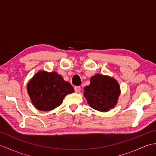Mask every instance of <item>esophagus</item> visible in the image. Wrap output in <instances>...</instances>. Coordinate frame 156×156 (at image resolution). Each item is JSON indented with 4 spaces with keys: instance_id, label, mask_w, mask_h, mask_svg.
Listing matches in <instances>:
<instances>
[{
    "instance_id": "obj_1",
    "label": "esophagus",
    "mask_w": 156,
    "mask_h": 156,
    "mask_svg": "<svg viewBox=\"0 0 156 156\" xmlns=\"http://www.w3.org/2000/svg\"><path fill=\"white\" fill-rule=\"evenodd\" d=\"M74 90H75V92H76V93H78V92H80L81 88H80V87H75Z\"/></svg>"
}]
</instances>
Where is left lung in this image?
Returning <instances> with one entry per match:
<instances>
[{"instance_id": "obj_1", "label": "left lung", "mask_w": 156, "mask_h": 156, "mask_svg": "<svg viewBox=\"0 0 156 156\" xmlns=\"http://www.w3.org/2000/svg\"><path fill=\"white\" fill-rule=\"evenodd\" d=\"M90 82L84 88V96L89 106L101 112L113 108L121 94L117 80L109 76L97 74L92 76Z\"/></svg>"}]
</instances>
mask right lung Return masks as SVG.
<instances>
[{"instance_id": "right-lung-1", "label": "right lung", "mask_w": 156, "mask_h": 156, "mask_svg": "<svg viewBox=\"0 0 156 156\" xmlns=\"http://www.w3.org/2000/svg\"><path fill=\"white\" fill-rule=\"evenodd\" d=\"M32 104L39 111H51L62 104L64 97L74 92L69 82L57 72L40 70L27 85Z\"/></svg>"}]
</instances>
